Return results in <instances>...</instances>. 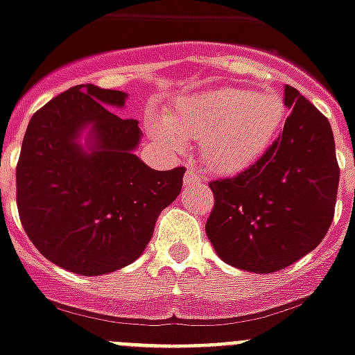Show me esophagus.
<instances>
[{
  "mask_svg": "<svg viewBox=\"0 0 355 355\" xmlns=\"http://www.w3.org/2000/svg\"><path fill=\"white\" fill-rule=\"evenodd\" d=\"M202 182V177L198 175V171L195 168H187L186 175H184V184L186 186H197V184Z\"/></svg>",
  "mask_w": 355,
  "mask_h": 355,
  "instance_id": "34e87169",
  "label": "esophagus"
}]
</instances>
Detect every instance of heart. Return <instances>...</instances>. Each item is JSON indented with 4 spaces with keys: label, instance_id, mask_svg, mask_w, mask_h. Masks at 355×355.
Returning a JSON list of instances; mask_svg holds the SVG:
<instances>
[{
    "label": "heart",
    "instance_id": "obj_1",
    "mask_svg": "<svg viewBox=\"0 0 355 355\" xmlns=\"http://www.w3.org/2000/svg\"><path fill=\"white\" fill-rule=\"evenodd\" d=\"M286 120V105L273 93L227 87L178 100L168 125L151 132L171 148L180 138L200 140V157L211 171L230 175L252 166L275 142Z\"/></svg>",
    "mask_w": 355,
    "mask_h": 355
}]
</instances>
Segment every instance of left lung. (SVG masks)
Masks as SVG:
<instances>
[{
	"label": "left lung",
	"mask_w": 355,
	"mask_h": 355,
	"mask_svg": "<svg viewBox=\"0 0 355 355\" xmlns=\"http://www.w3.org/2000/svg\"><path fill=\"white\" fill-rule=\"evenodd\" d=\"M275 142L235 177L211 180L206 233L224 262L279 272L318 248L336 211L339 164L328 118L292 85Z\"/></svg>",
	"instance_id": "1"
}]
</instances>
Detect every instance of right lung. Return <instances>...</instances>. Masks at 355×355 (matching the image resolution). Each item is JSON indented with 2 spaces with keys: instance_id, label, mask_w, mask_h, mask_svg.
<instances>
[{
  "instance_id": "1",
  "label": "right lung",
  "mask_w": 355,
  "mask_h": 355,
  "mask_svg": "<svg viewBox=\"0 0 355 355\" xmlns=\"http://www.w3.org/2000/svg\"><path fill=\"white\" fill-rule=\"evenodd\" d=\"M128 94L76 85L58 94L28 122L16 166L21 226L43 257L80 275H103L137 261L158 215L178 197L186 168L157 171L132 155L135 118H120ZM87 123L91 153L76 144Z\"/></svg>"
}]
</instances>
